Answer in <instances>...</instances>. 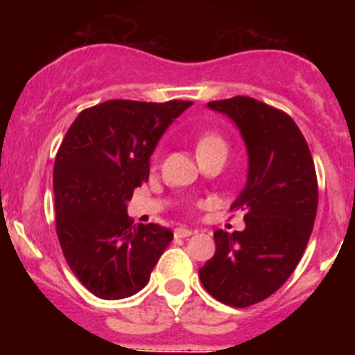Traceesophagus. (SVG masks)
Instances as JSON below:
<instances>
[{"instance_id": "34e87169", "label": "esophagus", "mask_w": 355, "mask_h": 355, "mask_svg": "<svg viewBox=\"0 0 355 355\" xmlns=\"http://www.w3.org/2000/svg\"><path fill=\"white\" fill-rule=\"evenodd\" d=\"M191 234L193 231L188 230V227H176V230H174V236L176 238H188L191 236Z\"/></svg>"}]
</instances>
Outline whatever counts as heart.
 Listing matches in <instances>:
<instances>
[{
	"label": "heart",
	"mask_w": 355,
	"mask_h": 355,
	"mask_svg": "<svg viewBox=\"0 0 355 355\" xmlns=\"http://www.w3.org/2000/svg\"><path fill=\"white\" fill-rule=\"evenodd\" d=\"M210 146H226V141L217 132H205V135L200 136L198 141H196V150L210 148Z\"/></svg>",
	"instance_id": "1"
}]
</instances>
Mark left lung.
<instances>
[{"mask_svg": "<svg viewBox=\"0 0 355 355\" xmlns=\"http://www.w3.org/2000/svg\"><path fill=\"white\" fill-rule=\"evenodd\" d=\"M240 129L248 179L231 210L245 230L214 233L216 254L200 268L203 288L231 307L266 300L295 271L318 210V178L307 141L286 112L250 96L210 101Z\"/></svg>", "mask_w": 355, "mask_h": 355, "instance_id": "left-lung-1", "label": "left lung"}]
</instances>
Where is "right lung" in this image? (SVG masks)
<instances>
[{
    "mask_svg": "<svg viewBox=\"0 0 355 355\" xmlns=\"http://www.w3.org/2000/svg\"><path fill=\"white\" fill-rule=\"evenodd\" d=\"M193 101L108 100L84 108L53 167L55 224L76 278L105 300L131 297L173 241L159 224H132L128 200L150 176V157Z\"/></svg>",
    "mask_w": 355,
    "mask_h": 355,
    "instance_id": "add662e5",
    "label": "right lung"
}]
</instances>
